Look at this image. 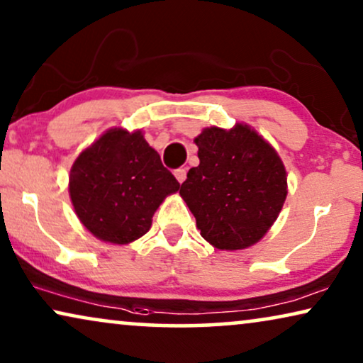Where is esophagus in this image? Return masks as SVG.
Here are the masks:
<instances>
[{
  "label": "esophagus",
  "instance_id": "1",
  "mask_svg": "<svg viewBox=\"0 0 363 363\" xmlns=\"http://www.w3.org/2000/svg\"><path fill=\"white\" fill-rule=\"evenodd\" d=\"M173 175H175L178 183H183L186 180V170H185V168H177V170L173 172Z\"/></svg>",
  "mask_w": 363,
  "mask_h": 363
}]
</instances>
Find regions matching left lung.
Wrapping results in <instances>:
<instances>
[{"label": "left lung", "mask_w": 363, "mask_h": 363, "mask_svg": "<svg viewBox=\"0 0 363 363\" xmlns=\"http://www.w3.org/2000/svg\"><path fill=\"white\" fill-rule=\"evenodd\" d=\"M200 165L180 195L201 236L218 250L255 245L276 221L287 195L286 168L274 148L247 125L211 127L195 138Z\"/></svg>", "instance_id": "8db88e82"}]
</instances>
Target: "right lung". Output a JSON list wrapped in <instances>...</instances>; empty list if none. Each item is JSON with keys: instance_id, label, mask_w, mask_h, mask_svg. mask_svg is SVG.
<instances>
[{"instance_id": "add662e5", "label": "right lung", "mask_w": 363, "mask_h": 363, "mask_svg": "<svg viewBox=\"0 0 363 363\" xmlns=\"http://www.w3.org/2000/svg\"><path fill=\"white\" fill-rule=\"evenodd\" d=\"M180 183L140 132L112 128L74 162L69 193L76 215L99 240L127 245L145 235L152 216Z\"/></svg>"}]
</instances>
